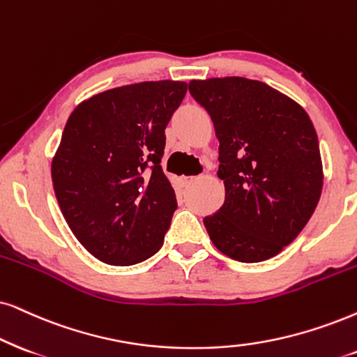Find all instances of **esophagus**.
Here are the masks:
<instances>
[{
  "mask_svg": "<svg viewBox=\"0 0 357 357\" xmlns=\"http://www.w3.org/2000/svg\"><path fill=\"white\" fill-rule=\"evenodd\" d=\"M194 181H196V178H192V176H181V178H179V183H181V186L184 188L191 186Z\"/></svg>",
  "mask_w": 357,
  "mask_h": 357,
  "instance_id": "34e87169",
  "label": "esophagus"
}]
</instances>
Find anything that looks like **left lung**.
<instances>
[{
    "instance_id": "obj_1",
    "label": "left lung",
    "mask_w": 357,
    "mask_h": 357,
    "mask_svg": "<svg viewBox=\"0 0 357 357\" xmlns=\"http://www.w3.org/2000/svg\"><path fill=\"white\" fill-rule=\"evenodd\" d=\"M189 92L214 121L225 188L206 231L234 260L272 259L298 237L321 196L317 130L303 107L259 80H191Z\"/></svg>"
}]
</instances>
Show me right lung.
I'll use <instances>...</instances> for the list:
<instances>
[{
	"mask_svg": "<svg viewBox=\"0 0 357 357\" xmlns=\"http://www.w3.org/2000/svg\"><path fill=\"white\" fill-rule=\"evenodd\" d=\"M179 80L130 84L74 108L52 158L59 207L72 234L108 265L161 249L178 202L161 168L165 128L186 96Z\"/></svg>",
	"mask_w": 357,
	"mask_h": 357,
	"instance_id": "right-lung-1",
	"label": "right lung"
}]
</instances>
